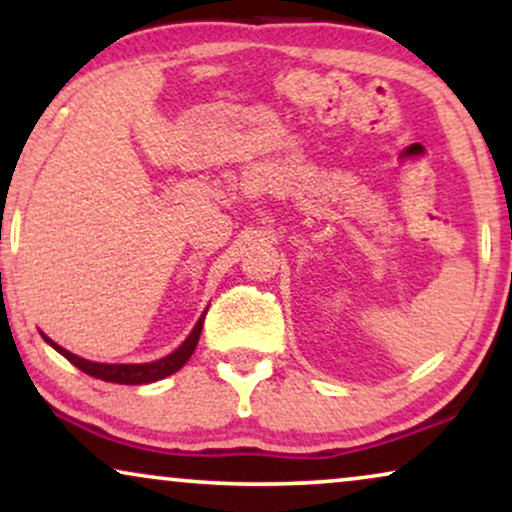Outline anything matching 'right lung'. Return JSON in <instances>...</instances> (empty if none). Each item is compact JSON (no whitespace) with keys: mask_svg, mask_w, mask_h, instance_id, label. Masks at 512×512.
<instances>
[{"mask_svg":"<svg viewBox=\"0 0 512 512\" xmlns=\"http://www.w3.org/2000/svg\"><path fill=\"white\" fill-rule=\"evenodd\" d=\"M202 324H205V314H202L200 321L191 331V335H188V338L184 340V345H181L177 352H172L170 356H165V359H158L153 363H93V361L81 359V356H76L72 352H67V349H62L60 345H55V342L48 340L46 335L44 338L48 345H51L53 349H58V352L65 356L69 363H74L76 368L83 370V373L90 377H97V380H104V382H116V384H149V382L163 380V377L177 373V370L184 366L188 359H191L193 349L200 340Z\"/></svg>","mask_w":512,"mask_h":512,"instance_id":"obj_1","label":"right lung"}]
</instances>
